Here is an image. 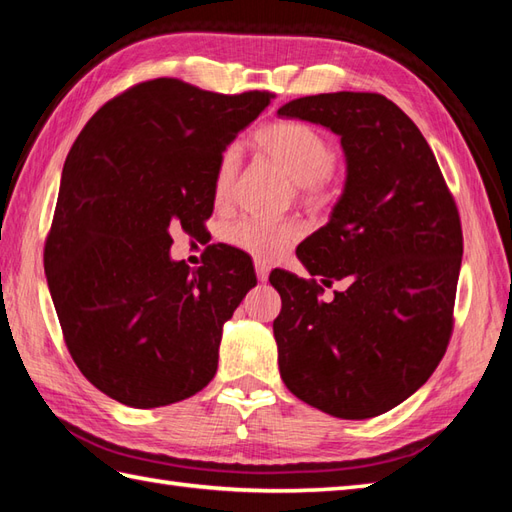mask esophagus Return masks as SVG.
Listing matches in <instances>:
<instances>
[{
  "label": "esophagus",
  "instance_id": "esophagus-1",
  "mask_svg": "<svg viewBox=\"0 0 512 512\" xmlns=\"http://www.w3.org/2000/svg\"><path fill=\"white\" fill-rule=\"evenodd\" d=\"M255 273H257V279L262 281V284H264V281H268L270 268H268V264H266V262H259V259H257V262H255Z\"/></svg>",
  "mask_w": 512,
  "mask_h": 512
}]
</instances>
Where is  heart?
<instances>
[{"label": "heart", "mask_w": 512, "mask_h": 512, "mask_svg": "<svg viewBox=\"0 0 512 512\" xmlns=\"http://www.w3.org/2000/svg\"><path fill=\"white\" fill-rule=\"evenodd\" d=\"M257 145L264 156L284 173L286 180L299 187L303 198L323 200L330 193V176L336 162V149L330 138L317 127L301 121H281L264 127L257 134ZM239 156L235 147L222 151L215 167V200H231ZM299 228L295 224H268L262 220H239L224 231L228 244L257 259L279 257L295 242Z\"/></svg>", "instance_id": "obj_1"}]
</instances>
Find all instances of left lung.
Returning <instances> with one entry per match:
<instances>
[{
	"mask_svg": "<svg viewBox=\"0 0 512 512\" xmlns=\"http://www.w3.org/2000/svg\"><path fill=\"white\" fill-rule=\"evenodd\" d=\"M281 118L341 138L345 187L330 222L297 257L314 279L270 273L281 295L273 323L279 374L299 400L334 418L394 409L442 361L462 264L458 206L427 140L383 94L334 92L279 107Z\"/></svg>",
	"mask_w": 512,
	"mask_h": 512,
	"instance_id": "1",
	"label": "left lung"
}]
</instances>
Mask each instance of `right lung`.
<instances>
[{
    "instance_id": "add662e5",
    "label": "right lung",
    "mask_w": 512,
    "mask_h": 512,
    "mask_svg": "<svg viewBox=\"0 0 512 512\" xmlns=\"http://www.w3.org/2000/svg\"><path fill=\"white\" fill-rule=\"evenodd\" d=\"M268 103V92L145 81L107 101L65 158L48 288L76 367L127 407L180 402L217 372L222 325L257 284L253 262L228 246L191 270L171 259V231H204L217 160Z\"/></svg>"
}]
</instances>
